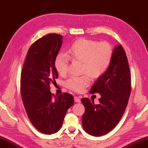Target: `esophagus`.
Wrapping results in <instances>:
<instances>
[{"label": "esophagus", "instance_id": "obj_1", "mask_svg": "<svg viewBox=\"0 0 148 148\" xmlns=\"http://www.w3.org/2000/svg\"><path fill=\"white\" fill-rule=\"evenodd\" d=\"M74 101L76 102V103H80V98L79 97H77V96H75L74 97Z\"/></svg>", "mask_w": 148, "mask_h": 148}]
</instances>
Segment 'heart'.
Returning a JSON list of instances; mask_svg holds the SVG:
<instances>
[{"label":"heart","mask_w":148,"mask_h":148,"mask_svg":"<svg viewBox=\"0 0 148 148\" xmlns=\"http://www.w3.org/2000/svg\"><path fill=\"white\" fill-rule=\"evenodd\" d=\"M69 57L65 54H58L55 60V66L58 73L65 75L67 73L69 60H78L82 63V72L88 74L91 78H98L105 74L111 64L112 49L107 43H99L97 41L81 39L70 47ZM90 78L86 75L71 77L65 82V86L70 90L81 92L90 85Z\"/></svg>","instance_id":"heart-1"}]
</instances>
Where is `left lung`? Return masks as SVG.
<instances>
[{
    "label": "left lung",
    "instance_id": "8db88e82",
    "mask_svg": "<svg viewBox=\"0 0 148 148\" xmlns=\"http://www.w3.org/2000/svg\"><path fill=\"white\" fill-rule=\"evenodd\" d=\"M130 91V68L125 51L119 44L112 51L107 70L97 79L90 91L99 93V103L94 104L88 98L81 99L85 107L82 119L84 130L89 134L101 136L112 130L125 112Z\"/></svg>",
    "mask_w": 148,
    "mask_h": 148
}]
</instances>
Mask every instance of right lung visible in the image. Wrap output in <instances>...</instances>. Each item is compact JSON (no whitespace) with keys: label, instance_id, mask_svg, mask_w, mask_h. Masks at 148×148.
Returning a JSON list of instances; mask_svg holds the SVG:
<instances>
[{"label":"right lung","instance_id":"add662e5","mask_svg":"<svg viewBox=\"0 0 148 148\" xmlns=\"http://www.w3.org/2000/svg\"><path fill=\"white\" fill-rule=\"evenodd\" d=\"M62 44V36L51 34L30 47L21 73V94L28 118L39 132H57L66 113L74 104L68 93L53 97L49 84L58 76L55 60Z\"/></svg>","mask_w":148,"mask_h":148}]
</instances>
